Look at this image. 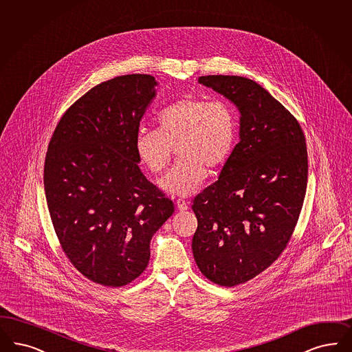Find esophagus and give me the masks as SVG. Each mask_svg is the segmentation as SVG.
Segmentation results:
<instances>
[{
  "mask_svg": "<svg viewBox=\"0 0 352 352\" xmlns=\"http://www.w3.org/2000/svg\"><path fill=\"white\" fill-rule=\"evenodd\" d=\"M176 205H177V208H179L180 211H185V210L189 208L188 201H185V199H182V198H179V199L176 201Z\"/></svg>",
  "mask_w": 352,
  "mask_h": 352,
  "instance_id": "1",
  "label": "esophagus"
}]
</instances>
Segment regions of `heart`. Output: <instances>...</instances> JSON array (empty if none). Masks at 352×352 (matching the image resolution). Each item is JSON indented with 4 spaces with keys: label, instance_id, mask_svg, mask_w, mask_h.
<instances>
[{
    "label": "heart",
    "instance_id": "heart-1",
    "mask_svg": "<svg viewBox=\"0 0 352 352\" xmlns=\"http://www.w3.org/2000/svg\"><path fill=\"white\" fill-rule=\"evenodd\" d=\"M157 122L159 129H138L134 148L148 170L162 172L179 147L182 157L159 180L162 190L170 195L195 193L208 177L206 166H221L234 148L237 122L224 100L188 96L162 109Z\"/></svg>",
    "mask_w": 352,
    "mask_h": 352
}]
</instances>
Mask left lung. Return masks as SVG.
Instances as JSON below:
<instances>
[{
	"mask_svg": "<svg viewBox=\"0 0 352 352\" xmlns=\"http://www.w3.org/2000/svg\"><path fill=\"white\" fill-rule=\"evenodd\" d=\"M198 83L240 113L239 144L192 206L197 266L211 282L232 287L262 273L289 241L307 190V144L296 118L257 82L206 76Z\"/></svg>",
	"mask_w": 352,
	"mask_h": 352,
	"instance_id": "8db88e82",
	"label": "left lung"
}]
</instances>
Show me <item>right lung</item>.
Masks as SVG:
<instances>
[{"label":"right lung","mask_w":352,"mask_h":352,"mask_svg":"<svg viewBox=\"0 0 352 352\" xmlns=\"http://www.w3.org/2000/svg\"><path fill=\"white\" fill-rule=\"evenodd\" d=\"M157 86L147 74L95 86L66 111L48 146L44 190L54 231L79 273L103 286L144 273L151 237L175 211L134 148Z\"/></svg>","instance_id":"right-lung-1"}]
</instances>
